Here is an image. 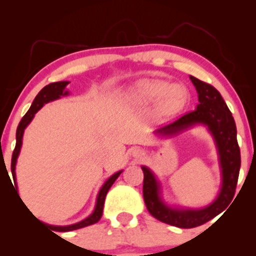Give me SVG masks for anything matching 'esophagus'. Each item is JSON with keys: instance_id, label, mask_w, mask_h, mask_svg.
Masks as SVG:
<instances>
[{"instance_id": "esophagus-1", "label": "esophagus", "mask_w": 256, "mask_h": 256, "mask_svg": "<svg viewBox=\"0 0 256 256\" xmlns=\"http://www.w3.org/2000/svg\"><path fill=\"white\" fill-rule=\"evenodd\" d=\"M134 156H142L143 152H140V149H134Z\"/></svg>"}]
</instances>
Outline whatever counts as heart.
Instances as JSON below:
<instances>
[{
  "mask_svg": "<svg viewBox=\"0 0 256 256\" xmlns=\"http://www.w3.org/2000/svg\"><path fill=\"white\" fill-rule=\"evenodd\" d=\"M128 98L132 104H155L160 118H171L184 110L188 104V90L182 84H168L158 79H144L130 89Z\"/></svg>",
  "mask_w": 256,
  "mask_h": 256,
  "instance_id": "heart-1",
  "label": "heart"
}]
</instances>
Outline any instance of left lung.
Masks as SVG:
<instances>
[{
  "mask_svg": "<svg viewBox=\"0 0 256 256\" xmlns=\"http://www.w3.org/2000/svg\"><path fill=\"white\" fill-rule=\"evenodd\" d=\"M198 91V104L196 110L185 114L171 124L158 128V136L170 137L180 134L196 125L207 128L218 152L222 184L213 202L201 208L170 206L162 198L160 180L149 167L142 166L143 198L149 213L166 224L180 228H192L210 222L230 204L236 190L240 168V152L237 143V128L234 116L220 92L212 85L190 76Z\"/></svg>",
  "mask_w": 256,
  "mask_h": 256,
  "instance_id": "1",
  "label": "left lung"
}]
</instances>
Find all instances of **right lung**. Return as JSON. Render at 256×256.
<instances>
[{
  "mask_svg": "<svg viewBox=\"0 0 256 256\" xmlns=\"http://www.w3.org/2000/svg\"><path fill=\"white\" fill-rule=\"evenodd\" d=\"M70 84V82L64 80V82H56V83H52L46 86H44L42 90L38 92V95L34 98V102H32L30 110H28V113L22 116V119L20 120L19 126L16 128V149L13 152V156H12V165H10V170H12V174H13V180L14 184H16V188L18 192V185H16V160L19 158L20 150H22V137H24V132L25 128H28V124L32 122V119L34 118V114L37 113L40 108L43 107L44 104H48V102L55 101V100H58L64 96L70 95V91L66 90V86ZM122 170L116 172L114 174H112L107 180L104 182V185L101 186L100 192L98 194V198H96V204H95V208H94L92 213L90 214L89 216L80 220V222H76V224H71V225H64V226H58V225H49L43 222L44 225L50 228L52 230L54 231H58V232H66V231H73L77 230V228H85V226H89L98 222L102 216V212H104V198L106 195H107L108 190L110 189V186L113 185L114 182L116 180V178L122 174ZM8 173V172H7ZM18 194V192H16ZM19 195V194H18ZM20 198V196H19Z\"/></svg>",
  "mask_w": 256,
  "mask_h": 256,
  "instance_id": "add662e5",
  "label": "right lung"
}]
</instances>
